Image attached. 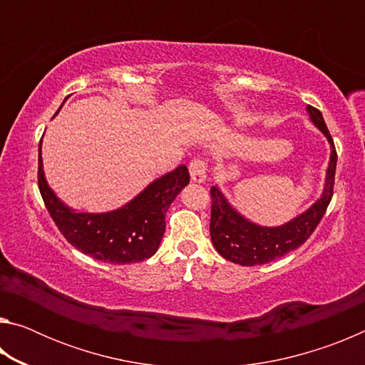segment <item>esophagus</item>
<instances>
[{"mask_svg": "<svg viewBox=\"0 0 365 365\" xmlns=\"http://www.w3.org/2000/svg\"><path fill=\"white\" fill-rule=\"evenodd\" d=\"M188 169H190V177H191V180H193V182L202 183V182L206 180L207 165H206V160L202 159V158H195L190 163Z\"/></svg>", "mask_w": 365, "mask_h": 365, "instance_id": "34e87169", "label": "esophagus"}]
</instances>
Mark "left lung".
<instances>
[{"instance_id":"left-lung-1","label":"left lung","mask_w":365,"mask_h":365,"mask_svg":"<svg viewBox=\"0 0 365 365\" xmlns=\"http://www.w3.org/2000/svg\"><path fill=\"white\" fill-rule=\"evenodd\" d=\"M311 122L325 135L331 146L329 169H327L322 196L314 205L299 215H296L287 224L279 227H262L243 217L224 193L217 188H211V240L214 248L222 257L240 265H261L274 259L285 256L306 242L316 230L319 222L329 207L333 196L336 170V150L331 135L325 125L322 113L319 109L307 106Z\"/></svg>"}]
</instances>
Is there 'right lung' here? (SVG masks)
Here are the masks:
<instances>
[{
    "mask_svg": "<svg viewBox=\"0 0 365 365\" xmlns=\"http://www.w3.org/2000/svg\"><path fill=\"white\" fill-rule=\"evenodd\" d=\"M188 183L187 165H178L115 211L77 212L66 206L46 183L41 141L38 145V188L49 215L73 248L98 261L132 264L150 259L164 237L165 212Z\"/></svg>",
    "mask_w": 365,
    "mask_h": 365,
    "instance_id": "1",
    "label": "right lung"
}]
</instances>
